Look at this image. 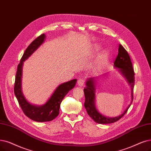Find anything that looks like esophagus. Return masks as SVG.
<instances>
[{
  "label": "esophagus",
  "instance_id": "obj_1",
  "mask_svg": "<svg viewBox=\"0 0 151 151\" xmlns=\"http://www.w3.org/2000/svg\"><path fill=\"white\" fill-rule=\"evenodd\" d=\"M84 83V80L83 79H79L78 81V85L79 86H83V84Z\"/></svg>",
  "mask_w": 151,
  "mask_h": 151
}]
</instances>
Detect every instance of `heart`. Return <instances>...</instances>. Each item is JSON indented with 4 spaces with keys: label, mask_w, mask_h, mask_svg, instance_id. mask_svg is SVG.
I'll return each mask as SVG.
<instances>
[{
    "label": "heart",
    "mask_w": 151,
    "mask_h": 151,
    "mask_svg": "<svg viewBox=\"0 0 151 151\" xmlns=\"http://www.w3.org/2000/svg\"><path fill=\"white\" fill-rule=\"evenodd\" d=\"M97 49V47L96 48ZM107 53L106 52H103L102 53L99 55V59H98V60L97 61L95 66L93 67V69H96L97 67H99L100 66H101V65L106 62V60H107Z\"/></svg>",
    "instance_id": "b5f03b06"
}]
</instances>
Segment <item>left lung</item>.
Masks as SVG:
<instances>
[{"label": "left lung", "mask_w": 151, "mask_h": 151, "mask_svg": "<svg viewBox=\"0 0 151 151\" xmlns=\"http://www.w3.org/2000/svg\"><path fill=\"white\" fill-rule=\"evenodd\" d=\"M114 67L119 68L121 74L125 78L129 85L131 87V93H132V101L127 107L126 110L120 115L115 117H107L102 115L98 112L95 106V80L91 78L87 80L86 82V86L84 88L85 96L84 107L86 109L87 113L89 116L95 122L99 124H109L113 123L120 120L123 115L127 113L128 109L132 104L133 100V88L134 86V72L133 68V65L130 59V57L121 44L119 47V53L114 62Z\"/></svg>", "instance_id": "8db88e82"}]
</instances>
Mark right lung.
Masks as SVG:
<instances>
[{
	"instance_id": "obj_1",
	"label": "right lung",
	"mask_w": 151,
	"mask_h": 151,
	"mask_svg": "<svg viewBox=\"0 0 151 151\" xmlns=\"http://www.w3.org/2000/svg\"><path fill=\"white\" fill-rule=\"evenodd\" d=\"M45 35L42 34L32 41L25 50L17 67L14 85V93L24 115L30 119L37 122H50L59 114L60 104L64 97L73 89L77 80L74 79L58 86L49 100L42 106H35L30 104L24 97L22 91V67L23 62L34 53L44 42Z\"/></svg>"
}]
</instances>
